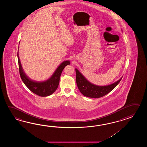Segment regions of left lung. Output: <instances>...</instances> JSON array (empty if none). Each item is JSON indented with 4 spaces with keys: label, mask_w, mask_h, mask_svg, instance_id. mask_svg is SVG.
I'll return each mask as SVG.
<instances>
[{
    "label": "left lung",
    "mask_w": 147,
    "mask_h": 147,
    "mask_svg": "<svg viewBox=\"0 0 147 147\" xmlns=\"http://www.w3.org/2000/svg\"><path fill=\"white\" fill-rule=\"evenodd\" d=\"M76 82L79 90L81 94L86 97L98 98L103 97L109 93L116 87L121 81L122 77L118 81L112 84L106 86H98L93 84L88 81L78 69L76 68Z\"/></svg>",
    "instance_id": "left-lung-1"
}]
</instances>
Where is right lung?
<instances>
[{"label":"right lung","instance_id":"1","mask_svg":"<svg viewBox=\"0 0 147 147\" xmlns=\"http://www.w3.org/2000/svg\"><path fill=\"white\" fill-rule=\"evenodd\" d=\"M17 57L19 64V74L23 82L33 93L41 97L49 96L56 90L59 84L60 77L63 70L67 65L70 64V62L68 60L63 61L49 79L45 81H36L31 80L24 72L19 59L18 50Z\"/></svg>","mask_w":147,"mask_h":147}]
</instances>
